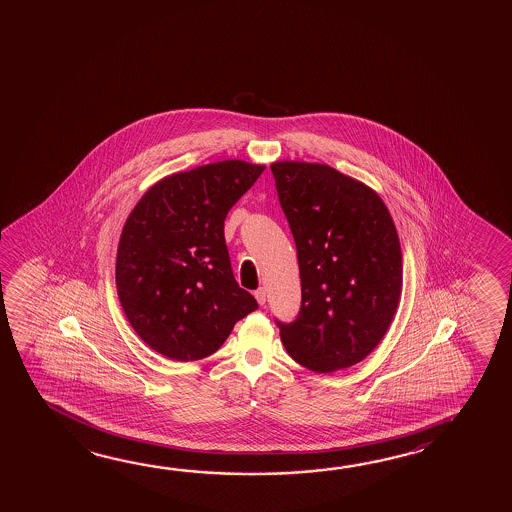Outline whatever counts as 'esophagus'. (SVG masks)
<instances>
[{"instance_id": "obj_1", "label": "esophagus", "mask_w": 512, "mask_h": 512, "mask_svg": "<svg viewBox=\"0 0 512 512\" xmlns=\"http://www.w3.org/2000/svg\"><path fill=\"white\" fill-rule=\"evenodd\" d=\"M255 298H257L259 305H266V289L259 287V289L255 291Z\"/></svg>"}]
</instances>
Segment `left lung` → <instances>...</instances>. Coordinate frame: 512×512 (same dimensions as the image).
Masks as SVG:
<instances>
[{
  "label": "left lung",
  "instance_id": "8db88e82",
  "mask_svg": "<svg viewBox=\"0 0 512 512\" xmlns=\"http://www.w3.org/2000/svg\"><path fill=\"white\" fill-rule=\"evenodd\" d=\"M271 173L302 280L298 316L277 319L282 343L316 373L350 368L386 336L400 302L393 218L368 185L325 164L275 162Z\"/></svg>",
  "mask_w": 512,
  "mask_h": 512
}]
</instances>
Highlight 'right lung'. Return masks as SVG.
Here are the masks:
<instances>
[{"instance_id": "add662e5", "label": "right lung", "mask_w": 512, "mask_h": 512, "mask_svg": "<svg viewBox=\"0 0 512 512\" xmlns=\"http://www.w3.org/2000/svg\"><path fill=\"white\" fill-rule=\"evenodd\" d=\"M264 166L223 160L146 191L126 219L116 259L119 302L137 336L173 361L209 357L259 307L235 282L228 210Z\"/></svg>"}]
</instances>
